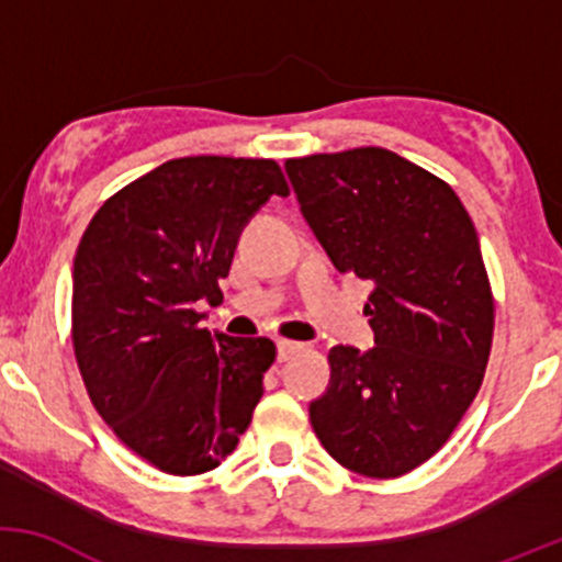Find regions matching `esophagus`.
Segmentation results:
<instances>
[{"mask_svg":"<svg viewBox=\"0 0 562 562\" xmlns=\"http://www.w3.org/2000/svg\"><path fill=\"white\" fill-rule=\"evenodd\" d=\"M303 344H295V340H277V357H280V362H288V359H293L295 353L303 351Z\"/></svg>","mask_w":562,"mask_h":562,"instance_id":"obj_1","label":"esophagus"}]
</instances>
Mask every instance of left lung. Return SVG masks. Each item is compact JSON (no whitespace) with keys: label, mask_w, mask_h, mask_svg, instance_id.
I'll return each instance as SVG.
<instances>
[{"label":"left lung","mask_w":562,"mask_h":562,"mask_svg":"<svg viewBox=\"0 0 562 562\" xmlns=\"http://www.w3.org/2000/svg\"><path fill=\"white\" fill-rule=\"evenodd\" d=\"M285 171L335 269L375 285L364 306L375 346L330 348L312 428L344 468L398 479L449 441L492 353L473 218L443 179L385 147L288 158Z\"/></svg>","instance_id":"left-lung-1"}]
</instances>
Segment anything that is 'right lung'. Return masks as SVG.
Segmentation results:
<instances>
[{
    "label": "right lung",
    "instance_id": "obj_1",
    "mask_svg": "<svg viewBox=\"0 0 562 562\" xmlns=\"http://www.w3.org/2000/svg\"><path fill=\"white\" fill-rule=\"evenodd\" d=\"M272 195L277 160L173 158L92 216L74 259L70 333L100 417L169 475H200L232 454L277 357L269 338H216L200 299L218 303L237 237Z\"/></svg>",
    "mask_w": 562,
    "mask_h": 562
}]
</instances>
